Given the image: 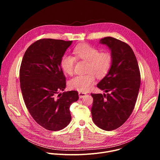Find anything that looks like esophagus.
Instances as JSON below:
<instances>
[{
	"label": "esophagus",
	"instance_id": "esophagus-1",
	"mask_svg": "<svg viewBox=\"0 0 160 160\" xmlns=\"http://www.w3.org/2000/svg\"><path fill=\"white\" fill-rule=\"evenodd\" d=\"M86 93H84V92H78V95H79V98H84L85 96H86Z\"/></svg>",
	"mask_w": 160,
	"mask_h": 160
}]
</instances>
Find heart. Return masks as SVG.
Wrapping results in <instances>:
<instances>
[{
  "label": "heart",
  "mask_w": 160,
  "mask_h": 160,
  "mask_svg": "<svg viewBox=\"0 0 160 160\" xmlns=\"http://www.w3.org/2000/svg\"><path fill=\"white\" fill-rule=\"evenodd\" d=\"M73 54L75 57L70 54L62 57L61 67L66 73L72 75L74 73L76 59L87 61L88 73L77 75L69 82L72 89L86 92L95 81L94 74L98 77H102L109 72L112 61V56L109 52H100L98 48L87 43L77 45L73 49Z\"/></svg>",
  "instance_id": "1"
}]
</instances>
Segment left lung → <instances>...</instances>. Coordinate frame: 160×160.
I'll return each mask as SVG.
<instances>
[{
  "mask_svg": "<svg viewBox=\"0 0 160 160\" xmlns=\"http://www.w3.org/2000/svg\"><path fill=\"white\" fill-rule=\"evenodd\" d=\"M100 43L110 49L112 61L109 72L97 87L111 93L91 94V113L98 127L110 131L122 126L132 114L141 85V74L138 60L127 43L111 37L102 38Z\"/></svg>",
  "mask_w": 160,
  "mask_h": 160,
  "instance_id": "left-lung-1",
  "label": "left lung"
}]
</instances>
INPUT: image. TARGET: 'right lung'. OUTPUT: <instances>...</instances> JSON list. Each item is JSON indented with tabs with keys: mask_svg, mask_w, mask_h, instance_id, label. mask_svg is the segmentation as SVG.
I'll return each mask as SVG.
<instances>
[{
	"mask_svg": "<svg viewBox=\"0 0 160 160\" xmlns=\"http://www.w3.org/2000/svg\"><path fill=\"white\" fill-rule=\"evenodd\" d=\"M72 43L40 39L30 45L21 61L19 81L25 105L35 121L48 130H60L70 123V106L78 99L75 90L59 94L66 87L61 59Z\"/></svg>",
	"mask_w": 160,
	"mask_h": 160,
	"instance_id": "1",
	"label": "right lung"
}]
</instances>
